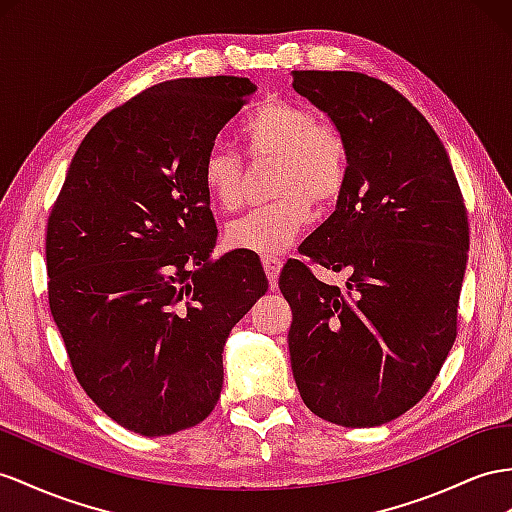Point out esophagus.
Returning <instances> with one entry per match:
<instances>
[{
    "label": "esophagus",
    "mask_w": 512,
    "mask_h": 512,
    "mask_svg": "<svg viewBox=\"0 0 512 512\" xmlns=\"http://www.w3.org/2000/svg\"><path fill=\"white\" fill-rule=\"evenodd\" d=\"M261 264H264L266 270V277L270 281V287L274 290L277 287V279H279V272H281V259L277 255H264L261 257Z\"/></svg>",
    "instance_id": "1"
}]
</instances>
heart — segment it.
Instances as JSON below:
<instances>
[{"mask_svg": "<svg viewBox=\"0 0 512 512\" xmlns=\"http://www.w3.org/2000/svg\"><path fill=\"white\" fill-rule=\"evenodd\" d=\"M251 162L272 160L268 192L272 201L227 225L229 248L261 255L281 253L303 231L309 203L331 207L344 194L350 173V147L342 129L322 123L309 108L287 99H268L242 125ZM203 186L220 209L244 203V162L227 147L205 153Z\"/></svg>", "mask_w": 512, "mask_h": 512, "instance_id": "b5f03b06", "label": "heart"}]
</instances>
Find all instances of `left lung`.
I'll return each instance as SVG.
<instances>
[{"label":"left lung","mask_w":512,"mask_h":512,"mask_svg":"<svg viewBox=\"0 0 512 512\" xmlns=\"http://www.w3.org/2000/svg\"><path fill=\"white\" fill-rule=\"evenodd\" d=\"M292 77L350 147L335 212L279 277L294 381L326 422L381 426L426 396L452 350L467 207L443 142L396 88L357 71ZM309 263L350 267L345 290L316 280Z\"/></svg>","instance_id":"8db88e82"}]
</instances>
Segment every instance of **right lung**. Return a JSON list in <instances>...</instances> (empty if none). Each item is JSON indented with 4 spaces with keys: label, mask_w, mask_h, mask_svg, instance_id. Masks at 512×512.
Instances as JSON below:
<instances>
[{
    "label": "right lung",
    "mask_w": 512,
    "mask_h": 512,
    "mask_svg": "<svg viewBox=\"0 0 512 512\" xmlns=\"http://www.w3.org/2000/svg\"><path fill=\"white\" fill-rule=\"evenodd\" d=\"M255 84H155L75 151L47 220L49 309L77 383L116 424L173 435L214 411L222 348L268 290L259 259L216 261L203 160Z\"/></svg>",
    "instance_id": "obj_1"
}]
</instances>
